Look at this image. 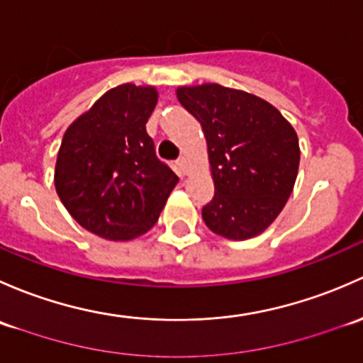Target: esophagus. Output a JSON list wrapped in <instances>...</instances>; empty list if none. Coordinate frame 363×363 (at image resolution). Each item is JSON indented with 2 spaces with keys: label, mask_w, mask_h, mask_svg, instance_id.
Listing matches in <instances>:
<instances>
[{
  "label": "esophagus",
  "mask_w": 363,
  "mask_h": 363,
  "mask_svg": "<svg viewBox=\"0 0 363 363\" xmlns=\"http://www.w3.org/2000/svg\"><path fill=\"white\" fill-rule=\"evenodd\" d=\"M178 167H180L183 174L189 173V159H186V157H180V159H178Z\"/></svg>",
  "instance_id": "obj_1"
}]
</instances>
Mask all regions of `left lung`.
Returning <instances> with one entry per match:
<instances>
[{
    "label": "left lung",
    "mask_w": 363,
    "mask_h": 363,
    "mask_svg": "<svg viewBox=\"0 0 363 363\" xmlns=\"http://www.w3.org/2000/svg\"><path fill=\"white\" fill-rule=\"evenodd\" d=\"M178 101L201 122L215 197L203 220L218 236H259L292 194L301 160L297 133L259 96L218 84L178 87Z\"/></svg>",
    "instance_id": "8db88e82"
}]
</instances>
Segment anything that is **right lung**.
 Segmentation results:
<instances>
[{"label":"right lung","mask_w":363,"mask_h":363,"mask_svg":"<svg viewBox=\"0 0 363 363\" xmlns=\"http://www.w3.org/2000/svg\"><path fill=\"white\" fill-rule=\"evenodd\" d=\"M157 98L152 85H118L62 136L54 174L59 199L84 229L108 241L148 233L178 183L147 134Z\"/></svg>","instance_id":"right-lung-1"}]
</instances>
